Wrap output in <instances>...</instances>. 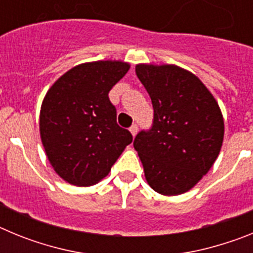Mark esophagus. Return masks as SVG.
Segmentation results:
<instances>
[{"label":"esophagus","instance_id":"obj_1","mask_svg":"<svg viewBox=\"0 0 253 253\" xmlns=\"http://www.w3.org/2000/svg\"><path fill=\"white\" fill-rule=\"evenodd\" d=\"M129 130H130L131 135H133V137H135V135H137V133H138V125L133 124L130 128H129Z\"/></svg>","mask_w":253,"mask_h":253}]
</instances>
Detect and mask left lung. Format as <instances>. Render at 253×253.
<instances>
[{
    "instance_id": "1",
    "label": "left lung",
    "mask_w": 253,
    "mask_h": 253,
    "mask_svg": "<svg viewBox=\"0 0 253 253\" xmlns=\"http://www.w3.org/2000/svg\"><path fill=\"white\" fill-rule=\"evenodd\" d=\"M154 110L153 126L134 139L149 186L176 196L193 189L215 162L224 138L218 102L204 84L175 64L135 66Z\"/></svg>"
}]
</instances>
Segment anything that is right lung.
Wrapping results in <instances>:
<instances>
[{
	"instance_id": "obj_1",
	"label": "right lung",
	"mask_w": 253,
	"mask_h": 253,
	"mask_svg": "<svg viewBox=\"0 0 253 253\" xmlns=\"http://www.w3.org/2000/svg\"><path fill=\"white\" fill-rule=\"evenodd\" d=\"M130 68L123 60L73 67L51 84L40 107L39 130L51 167L76 186H92L110 172L130 131L116 124L109 91Z\"/></svg>"
}]
</instances>
